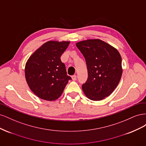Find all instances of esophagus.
<instances>
[{
  "label": "esophagus",
  "instance_id": "34e87169",
  "mask_svg": "<svg viewBox=\"0 0 146 146\" xmlns=\"http://www.w3.org/2000/svg\"><path fill=\"white\" fill-rule=\"evenodd\" d=\"M77 77L76 75H74V76H72V80H73L74 81L76 80H77Z\"/></svg>",
  "mask_w": 146,
  "mask_h": 146
}]
</instances>
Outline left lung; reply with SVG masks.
I'll return each instance as SVG.
<instances>
[{
    "mask_svg": "<svg viewBox=\"0 0 146 146\" xmlns=\"http://www.w3.org/2000/svg\"><path fill=\"white\" fill-rule=\"evenodd\" d=\"M76 46L86 60L88 77L82 85L87 98L100 100L111 94L122 74V58L119 52L100 39H88Z\"/></svg>",
    "mask_w": 146,
    "mask_h": 146,
    "instance_id": "left-lung-1",
    "label": "left lung"
}]
</instances>
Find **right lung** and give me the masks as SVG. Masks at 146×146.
I'll return each instance as SVG.
<instances>
[{
    "mask_svg": "<svg viewBox=\"0 0 146 146\" xmlns=\"http://www.w3.org/2000/svg\"><path fill=\"white\" fill-rule=\"evenodd\" d=\"M69 41H50L30 56L25 64V79L30 90L38 98L52 101L59 98L71 77L67 75L60 56Z\"/></svg>",
    "mask_w": 146,
    "mask_h": 146,
    "instance_id": "obj_1",
    "label": "right lung"
}]
</instances>
